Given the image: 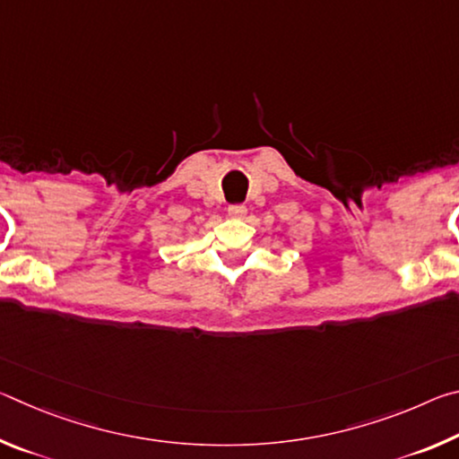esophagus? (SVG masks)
<instances>
[{
    "instance_id": "34e87169",
    "label": "esophagus",
    "mask_w": 459,
    "mask_h": 459,
    "mask_svg": "<svg viewBox=\"0 0 459 459\" xmlns=\"http://www.w3.org/2000/svg\"><path fill=\"white\" fill-rule=\"evenodd\" d=\"M229 216H230V219H245V216H247V206H243V204L230 206L229 208Z\"/></svg>"
}]
</instances>
